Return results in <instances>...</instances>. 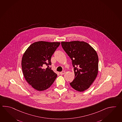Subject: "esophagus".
Listing matches in <instances>:
<instances>
[{
	"mask_svg": "<svg viewBox=\"0 0 122 122\" xmlns=\"http://www.w3.org/2000/svg\"><path fill=\"white\" fill-rule=\"evenodd\" d=\"M65 72L64 71H62V72H60V75H63L64 73H65Z\"/></svg>",
	"mask_w": 122,
	"mask_h": 122,
	"instance_id": "1",
	"label": "esophagus"
}]
</instances>
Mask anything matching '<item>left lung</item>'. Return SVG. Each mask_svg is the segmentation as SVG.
I'll use <instances>...</instances> for the list:
<instances>
[{"label":"left lung","instance_id":"8db88e82","mask_svg":"<svg viewBox=\"0 0 122 122\" xmlns=\"http://www.w3.org/2000/svg\"><path fill=\"white\" fill-rule=\"evenodd\" d=\"M65 52L72 60L75 74L71 86L78 92L87 89L96 78L98 58L94 49L84 41L61 42Z\"/></svg>","mask_w":122,"mask_h":122}]
</instances>
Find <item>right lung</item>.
Listing matches in <instances>:
<instances>
[{"mask_svg":"<svg viewBox=\"0 0 122 122\" xmlns=\"http://www.w3.org/2000/svg\"><path fill=\"white\" fill-rule=\"evenodd\" d=\"M60 42L39 41L29 46L22 59V69L27 83L34 89L42 91L51 86L57 77L50 68L51 56ZM46 65L47 67L44 68Z\"/></svg>","mask_w":122,"mask_h":122,"instance_id":"add662e5","label":"right lung"}]
</instances>
